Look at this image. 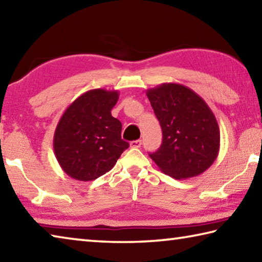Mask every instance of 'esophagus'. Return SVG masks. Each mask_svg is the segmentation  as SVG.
<instances>
[{"instance_id":"34e87169","label":"esophagus","mask_w":262,"mask_h":262,"mask_svg":"<svg viewBox=\"0 0 262 262\" xmlns=\"http://www.w3.org/2000/svg\"><path fill=\"white\" fill-rule=\"evenodd\" d=\"M142 144V141L141 140H136V141H132L130 142V147L132 148H140Z\"/></svg>"}]
</instances>
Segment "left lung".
<instances>
[{
	"instance_id": "1",
	"label": "left lung",
	"mask_w": 262,
	"mask_h": 262,
	"mask_svg": "<svg viewBox=\"0 0 262 262\" xmlns=\"http://www.w3.org/2000/svg\"><path fill=\"white\" fill-rule=\"evenodd\" d=\"M147 96L163 130L161 148L149 154L150 158L174 179L203 173L220 151V127L209 106L178 83L149 89Z\"/></svg>"
}]
</instances>
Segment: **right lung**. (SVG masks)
Listing matches in <instances>:
<instances>
[{
  "instance_id": "1",
  "label": "right lung",
  "mask_w": 262,
  "mask_h": 262,
  "mask_svg": "<svg viewBox=\"0 0 262 262\" xmlns=\"http://www.w3.org/2000/svg\"><path fill=\"white\" fill-rule=\"evenodd\" d=\"M119 92L94 89L70 104L53 137L55 157L64 173L91 181L112 170L129 144L121 140V122L112 117Z\"/></svg>"
}]
</instances>
